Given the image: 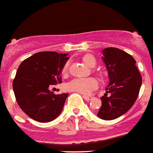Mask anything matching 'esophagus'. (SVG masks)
<instances>
[{
	"label": "esophagus",
	"mask_w": 153,
	"mask_h": 153,
	"mask_svg": "<svg viewBox=\"0 0 153 153\" xmlns=\"http://www.w3.org/2000/svg\"><path fill=\"white\" fill-rule=\"evenodd\" d=\"M83 98H84V100H86V101H89V100H92V98L93 96H83Z\"/></svg>",
	"instance_id": "obj_1"
}]
</instances>
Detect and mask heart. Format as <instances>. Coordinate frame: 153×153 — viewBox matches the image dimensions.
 I'll use <instances>...</instances> for the list:
<instances>
[{
    "label": "heart",
    "instance_id": "b5f03b06",
    "mask_svg": "<svg viewBox=\"0 0 153 153\" xmlns=\"http://www.w3.org/2000/svg\"><path fill=\"white\" fill-rule=\"evenodd\" d=\"M83 61L89 67H94L96 64V60L95 57L91 54H85L83 57ZM69 68V62L65 64L62 73H66ZM98 87V81L93 77L89 78H74L66 84L68 90L76 91L84 95H88Z\"/></svg>",
    "mask_w": 153,
    "mask_h": 153
}]
</instances>
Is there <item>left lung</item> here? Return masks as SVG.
Returning a JSON list of instances; mask_svg holds the SVG:
<instances>
[{"label": "left lung", "instance_id": "8db88e82", "mask_svg": "<svg viewBox=\"0 0 153 153\" xmlns=\"http://www.w3.org/2000/svg\"><path fill=\"white\" fill-rule=\"evenodd\" d=\"M102 59L109 76L106 94L101 99L102 106L97 116L112 120L129 111L137 99L142 78L130 54L114 47L102 50Z\"/></svg>", "mask_w": 153, "mask_h": 153}]
</instances>
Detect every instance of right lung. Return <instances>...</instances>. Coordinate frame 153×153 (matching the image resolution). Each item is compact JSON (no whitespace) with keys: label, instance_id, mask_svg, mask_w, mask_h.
<instances>
[{"label":"right lung","instance_id":"add662e5","mask_svg":"<svg viewBox=\"0 0 153 153\" xmlns=\"http://www.w3.org/2000/svg\"><path fill=\"white\" fill-rule=\"evenodd\" d=\"M67 55L54 51L39 52L19 65L13 91L19 107L34 120L48 123L62 112L69 94L55 95L50 88L62 83L61 73L69 58Z\"/></svg>","mask_w":153,"mask_h":153}]
</instances>
